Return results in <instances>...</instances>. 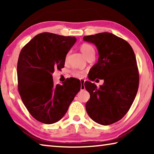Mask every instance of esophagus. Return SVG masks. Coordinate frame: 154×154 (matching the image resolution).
Returning a JSON list of instances; mask_svg holds the SVG:
<instances>
[{"mask_svg": "<svg viewBox=\"0 0 154 154\" xmlns=\"http://www.w3.org/2000/svg\"><path fill=\"white\" fill-rule=\"evenodd\" d=\"M80 82H81V90H84L85 89V86H84L85 80L84 79H80Z\"/></svg>", "mask_w": 154, "mask_h": 154, "instance_id": "esophagus-1", "label": "esophagus"}]
</instances>
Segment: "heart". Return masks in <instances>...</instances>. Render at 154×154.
Listing matches in <instances>:
<instances>
[{"instance_id":"obj_1","label":"heart","mask_w":154,"mask_h":154,"mask_svg":"<svg viewBox=\"0 0 154 154\" xmlns=\"http://www.w3.org/2000/svg\"><path fill=\"white\" fill-rule=\"evenodd\" d=\"M80 50L82 52L83 55L85 58H88L90 55H92L93 54H95L94 48H93L92 45H91L90 44L88 43H83L82 45H80ZM85 72L83 71H74L72 72V75L75 77L77 78H82L84 76Z\"/></svg>"}]
</instances>
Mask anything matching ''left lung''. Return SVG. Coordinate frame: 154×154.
<instances>
[{"instance_id": "obj_1", "label": "left lung", "mask_w": 154, "mask_h": 154, "mask_svg": "<svg viewBox=\"0 0 154 154\" xmlns=\"http://www.w3.org/2000/svg\"><path fill=\"white\" fill-rule=\"evenodd\" d=\"M83 39L94 44L99 54L97 63L88 74L90 80H104L99 88L90 82H85L90 94L85 109L96 123L104 126L116 123L128 111L139 88L134 51L126 41L112 33L85 36Z\"/></svg>"}]
</instances>
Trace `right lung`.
Segmentation results:
<instances>
[{
  "instance_id": "right-lung-1",
  "label": "right lung",
  "mask_w": 154,
  "mask_h": 154,
  "mask_svg": "<svg viewBox=\"0 0 154 154\" xmlns=\"http://www.w3.org/2000/svg\"><path fill=\"white\" fill-rule=\"evenodd\" d=\"M76 38L50 32L36 35L20 51L17 61L18 91L34 118L43 124L59 121L81 89L79 79L71 77L54 85V69L64 67L66 54Z\"/></svg>"
}]
</instances>
